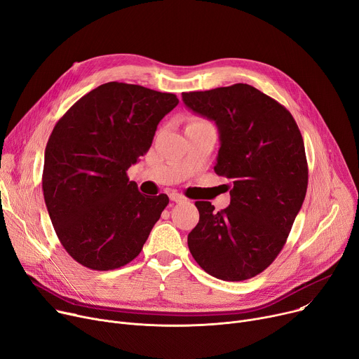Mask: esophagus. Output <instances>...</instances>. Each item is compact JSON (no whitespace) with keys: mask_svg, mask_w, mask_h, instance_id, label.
<instances>
[{"mask_svg":"<svg viewBox=\"0 0 359 359\" xmlns=\"http://www.w3.org/2000/svg\"><path fill=\"white\" fill-rule=\"evenodd\" d=\"M169 196H170V201H173V202H176V203H180V202H183V201L186 199L183 195H180V194H177V192H172Z\"/></svg>","mask_w":359,"mask_h":359,"instance_id":"obj_1","label":"esophagus"}]
</instances>
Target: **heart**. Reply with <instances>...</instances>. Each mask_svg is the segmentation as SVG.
Returning <instances> with one entry per match:
<instances>
[{
  "label": "heart",
  "instance_id": "b5f03b06",
  "mask_svg": "<svg viewBox=\"0 0 359 359\" xmlns=\"http://www.w3.org/2000/svg\"><path fill=\"white\" fill-rule=\"evenodd\" d=\"M195 123H196V121H195Z\"/></svg>",
  "mask_w": 359,
  "mask_h": 359
}]
</instances>
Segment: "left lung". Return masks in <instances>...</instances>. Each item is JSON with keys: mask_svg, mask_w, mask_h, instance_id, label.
I'll use <instances>...</instances> for the list:
<instances>
[{"mask_svg": "<svg viewBox=\"0 0 359 359\" xmlns=\"http://www.w3.org/2000/svg\"><path fill=\"white\" fill-rule=\"evenodd\" d=\"M184 105L215 121L221 147L215 173L231 180V203L198 201L187 235L198 264L225 281L264 271L283 250L307 189L304 142L293 115L247 83L183 92Z\"/></svg>", "mask_w": 359, "mask_h": 359, "instance_id": "obj_1", "label": "left lung"}]
</instances>
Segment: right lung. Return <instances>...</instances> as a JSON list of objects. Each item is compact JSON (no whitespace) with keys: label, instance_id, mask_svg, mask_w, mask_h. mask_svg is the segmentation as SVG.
<instances>
[{"label":"right lung","instance_id":"1","mask_svg":"<svg viewBox=\"0 0 359 359\" xmlns=\"http://www.w3.org/2000/svg\"><path fill=\"white\" fill-rule=\"evenodd\" d=\"M175 93L108 82L56 123L44 151L43 195L60 244L83 267L128 264L169 203L138 192L127 170L144 156Z\"/></svg>","mask_w":359,"mask_h":359}]
</instances>
